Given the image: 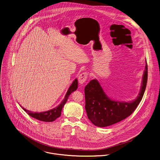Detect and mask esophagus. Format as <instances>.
<instances>
[{"label":"esophagus","mask_w":160,"mask_h":160,"mask_svg":"<svg viewBox=\"0 0 160 160\" xmlns=\"http://www.w3.org/2000/svg\"><path fill=\"white\" fill-rule=\"evenodd\" d=\"M88 73L87 72H83L80 75L78 76V82L80 84H83L86 81L88 78Z\"/></svg>","instance_id":"34e87169"}]
</instances>
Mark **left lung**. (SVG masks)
Returning <instances> with one entry per match:
<instances>
[{"mask_svg":"<svg viewBox=\"0 0 160 160\" xmlns=\"http://www.w3.org/2000/svg\"><path fill=\"white\" fill-rule=\"evenodd\" d=\"M148 79L146 61L140 92L130 102L114 101L106 95L96 79L91 80L85 88V109L89 120L96 126L108 127L128 117L137 108L145 91Z\"/></svg>","mask_w":160,"mask_h":160,"instance_id":"8db88e82","label":"left lung"}]
</instances>
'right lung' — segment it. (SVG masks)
I'll use <instances>...</instances> for the list:
<instances>
[{
  "label": "right lung",
  "mask_w": 160,
  "mask_h": 160,
  "mask_svg": "<svg viewBox=\"0 0 160 160\" xmlns=\"http://www.w3.org/2000/svg\"><path fill=\"white\" fill-rule=\"evenodd\" d=\"M77 87H78V80L77 78H75V80L71 84L68 91L67 92V93L65 96L64 99L61 102V103L58 106L51 110L44 111V112H33L31 111H28L25 109L22 106V108L29 116L34 118V119H36L39 121H41L44 122H52L55 121L57 118L60 117L61 114L62 109L64 107V104L66 103L68 98V96H70V95L73 92L75 91L77 89Z\"/></svg>",
  "instance_id": "right-lung-1"
}]
</instances>
